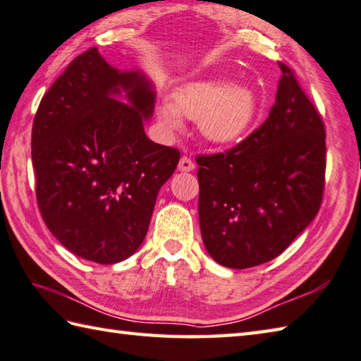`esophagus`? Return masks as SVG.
<instances>
[{"mask_svg": "<svg viewBox=\"0 0 361 361\" xmlns=\"http://www.w3.org/2000/svg\"><path fill=\"white\" fill-rule=\"evenodd\" d=\"M179 171H192V169L195 168V161L190 159V157H185V155H183V157H180V160H179Z\"/></svg>", "mask_w": 361, "mask_h": 361, "instance_id": "obj_1", "label": "esophagus"}]
</instances>
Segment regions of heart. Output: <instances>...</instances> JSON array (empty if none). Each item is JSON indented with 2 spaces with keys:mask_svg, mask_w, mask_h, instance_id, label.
<instances>
[{
  "mask_svg": "<svg viewBox=\"0 0 361 361\" xmlns=\"http://www.w3.org/2000/svg\"><path fill=\"white\" fill-rule=\"evenodd\" d=\"M256 110L257 100L248 86L214 78L180 87L174 92L173 105H161L159 114L166 127H178L180 116L200 119L204 137L216 145H229L253 124Z\"/></svg>",
  "mask_w": 361,
  "mask_h": 361,
  "instance_id": "1",
  "label": "heart"
}]
</instances>
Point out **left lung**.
<instances>
[{
    "label": "left lung",
    "instance_id": "8db88e82",
    "mask_svg": "<svg viewBox=\"0 0 361 361\" xmlns=\"http://www.w3.org/2000/svg\"><path fill=\"white\" fill-rule=\"evenodd\" d=\"M278 66L281 80L264 124L228 151L196 157L202 242L229 269L280 256L322 204L324 121L294 71Z\"/></svg>",
    "mask_w": 361,
    "mask_h": 361
}]
</instances>
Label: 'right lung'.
I'll return each instance as SVG.
<instances>
[{"label": "right lung", "instance_id": "obj_1", "mask_svg": "<svg viewBox=\"0 0 361 361\" xmlns=\"http://www.w3.org/2000/svg\"><path fill=\"white\" fill-rule=\"evenodd\" d=\"M126 90L130 106L112 99ZM155 92L96 47L78 54L40 100L32 122L36 198L50 233L83 259L116 264L138 250L179 149L146 137Z\"/></svg>", "mask_w": 361, "mask_h": 361}]
</instances>
